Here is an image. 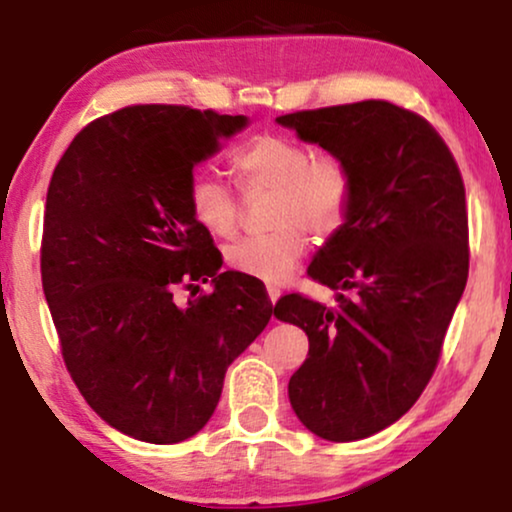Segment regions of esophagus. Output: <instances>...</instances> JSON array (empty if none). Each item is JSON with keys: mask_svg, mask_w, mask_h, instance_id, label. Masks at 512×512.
<instances>
[{"mask_svg": "<svg viewBox=\"0 0 512 512\" xmlns=\"http://www.w3.org/2000/svg\"><path fill=\"white\" fill-rule=\"evenodd\" d=\"M267 296H269V301L276 303V301H279V296H281V289H279V286H267Z\"/></svg>", "mask_w": 512, "mask_h": 512, "instance_id": "obj_1", "label": "esophagus"}]
</instances>
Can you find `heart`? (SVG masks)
Returning a JSON list of instances; mask_svg holds the SVG:
<instances>
[{"instance_id": "heart-1", "label": "heart", "mask_w": 512, "mask_h": 512, "mask_svg": "<svg viewBox=\"0 0 512 512\" xmlns=\"http://www.w3.org/2000/svg\"><path fill=\"white\" fill-rule=\"evenodd\" d=\"M238 187L272 190L267 236H252L226 250L233 272L260 281H284L308 250V236L332 240L349 226L356 178L349 161L334 151H313L284 134H257L228 158ZM190 214L214 238H231L240 223V199L228 185L197 175L190 185Z\"/></svg>"}]
</instances>
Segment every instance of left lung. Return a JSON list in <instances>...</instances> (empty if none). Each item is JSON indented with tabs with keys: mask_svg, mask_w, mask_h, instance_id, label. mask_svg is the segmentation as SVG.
<instances>
[{
	"mask_svg": "<svg viewBox=\"0 0 512 512\" xmlns=\"http://www.w3.org/2000/svg\"><path fill=\"white\" fill-rule=\"evenodd\" d=\"M349 161L356 202L308 276L334 308L286 293L274 315L308 334L289 399L315 436L346 443L395 424L433 378L469 274L464 182L436 127L390 101L276 117Z\"/></svg>",
	"mask_w": 512,
	"mask_h": 512,
	"instance_id": "1",
	"label": "left lung"
}]
</instances>
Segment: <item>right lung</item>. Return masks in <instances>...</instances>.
<instances>
[{
  "label": "right lung",
  "mask_w": 512,
  "mask_h": 512,
  "mask_svg": "<svg viewBox=\"0 0 512 512\" xmlns=\"http://www.w3.org/2000/svg\"><path fill=\"white\" fill-rule=\"evenodd\" d=\"M190 105H127L81 129L48 187L40 274L64 366L91 409L144 443L195 436L223 375L272 317L260 279L219 272L190 214L192 168L245 127ZM215 291L196 296L199 283ZM180 288L193 301L180 309Z\"/></svg>",
  "instance_id": "1"
}]
</instances>
